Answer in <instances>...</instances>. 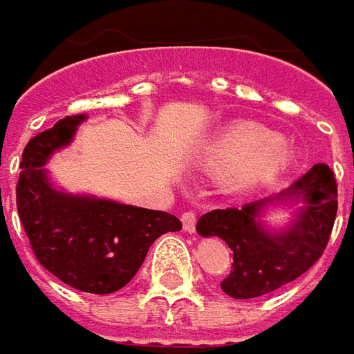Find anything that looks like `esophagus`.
I'll list each match as a JSON object with an SVG mask.
<instances>
[{
  "instance_id": "1",
  "label": "esophagus",
  "mask_w": 354,
  "mask_h": 354,
  "mask_svg": "<svg viewBox=\"0 0 354 354\" xmlns=\"http://www.w3.org/2000/svg\"><path fill=\"white\" fill-rule=\"evenodd\" d=\"M182 227H184L186 233H194L196 231V215L192 214V212H186V214L182 215Z\"/></svg>"
}]
</instances>
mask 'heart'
<instances>
[{
	"mask_svg": "<svg viewBox=\"0 0 354 354\" xmlns=\"http://www.w3.org/2000/svg\"><path fill=\"white\" fill-rule=\"evenodd\" d=\"M296 160L292 145L252 121H233L207 135L192 153L203 172L223 178L227 188L249 192L286 174Z\"/></svg>",
	"mask_w": 354,
	"mask_h": 354,
	"instance_id": "obj_1",
	"label": "heart"
}]
</instances>
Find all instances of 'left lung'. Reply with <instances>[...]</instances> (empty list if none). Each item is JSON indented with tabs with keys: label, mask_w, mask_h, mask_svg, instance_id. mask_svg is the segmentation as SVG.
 Listing matches in <instances>:
<instances>
[{
	"label": "left lung",
	"mask_w": 354,
	"mask_h": 354,
	"mask_svg": "<svg viewBox=\"0 0 354 354\" xmlns=\"http://www.w3.org/2000/svg\"><path fill=\"white\" fill-rule=\"evenodd\" d=\"M274 209H286V224L266 219ZM337 215V184L327 165L310 172L274 196L241 209H214L201 215L200 237H219L233 250V270L221 290L235 299L270 294L301 276L322 257Z\"/></svg>",
	"instance_id": "8db88e82"
}]
</instances>
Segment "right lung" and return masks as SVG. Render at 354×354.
<instances>
[{
  "mask_svg": "<svg viewBox=\"0 0 354 354\" xmlns=\"http://www.w3.org/2000/svg\"><path fill=\"white\" fill-rule=\"evenodd\" d=\"M88 119L64 117L23 151L17 212L35 257L68 286L111 294L131 282L156 239L180 231L176 215L60 188L46 165Z\"/></svg>",
  "mask_w": 354,
  "mask_h": 354,
  "instance_id": "1",
  "label": "right lung"
}]
</instances>
